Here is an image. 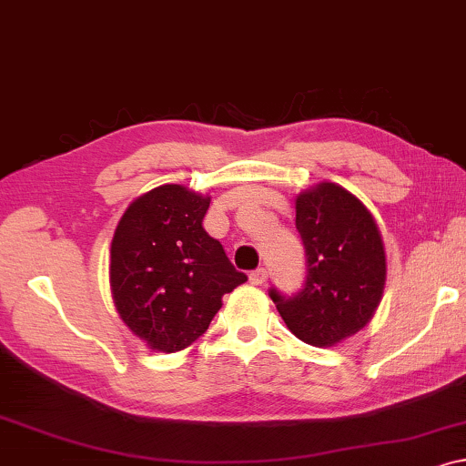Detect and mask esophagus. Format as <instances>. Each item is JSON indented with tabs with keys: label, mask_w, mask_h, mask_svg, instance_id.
I'll list each match as a JSON object with an SVG mask.
<instances>
[{
	"label": "esophagus",
	"mask_w": 466,
	"mask_h": 466,
	"mask_svg": "<svg viewBox=\"0 0 466 466\" xmlns=\"http://www.w3.org/2000/svg\"><path fill=\"white\" fill-rule=\"evenodd\" d=\"M248 280H251V284H255V287H259V284L268 280V272L263 268H257L251 274H248Z\"/></svg>",
	"instance_id": "1"
}]
</instances>
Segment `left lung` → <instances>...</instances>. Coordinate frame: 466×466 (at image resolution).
Here are the masks:
<instances>
[{"instance_id": "8db88e82", "label": "left lung", "mask_w": 466, "mask_h": 466, "mask_svg": "<svg viewBox=\"0 0 466 466\" xmlns=\"http://www.w3.org/2000/svg\"><path fill=\"white\" fill-rule=\"evenodd\" d=\"M295 209L305 287L293 297L269 289V297L297 339L332 347L362 330L379 308L387 278L383 238L362 200L332 182L301 192Z\"/></svg>"}]
</instances>
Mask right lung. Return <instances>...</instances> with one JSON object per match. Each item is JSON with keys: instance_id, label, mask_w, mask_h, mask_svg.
<instances>
[{"instance_id": "right-lung-1", "label": "right lung", "mask_w": 466, "mask_h": 466, "mask_svg": "<svg viewBox=\"0 0 466 466\" xmlns=\"http://www.w3.org/2000/svg\"><path fill=\"white\" fill-rule=\"evenodd\" d=\"M211 198L165 184L137 197L110 245V293L121 320L150 350L173 353L209 329L221 297L247 282L205 232Z\"/></svg>"}]
</instances>
